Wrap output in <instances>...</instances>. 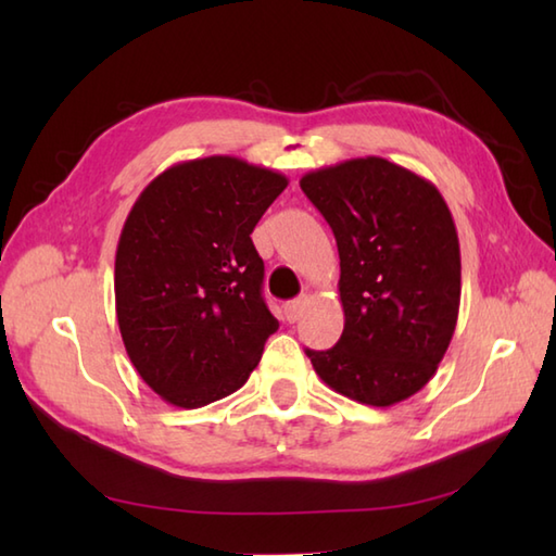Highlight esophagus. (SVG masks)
<instances>
[{
  "instance_id": "esophagus-1",
  "label": "esophagus",
  "mask_w": 556,
  "mask_h": 556,
  "mask_svg": "<svg viewBox=\"0 0 556 556\" xmlns=\"http://www.w3.org/2000/svg\"><path fill=\"white\" fill-rule=\"evenodd\" d=\"M303 311H305V301H289L287 305H285V317H287V323H296L299 317L303 315Z\"/></svg>"
}]
</instances>
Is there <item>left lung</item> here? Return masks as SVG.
<instances>
[{
    "label": "left lung",
    "instance_id": "8db88e82",
    "mask_svg": "<svg viewBox=\"0 0 556 556\" xmlns=\"http://www.w3.org/2000/svg\"><path fill=\"white\" fill-rule=\"evenodd\" d=\"M303 193L339 248L344 332L311 351L317 377L358 404L387 408L432 380L454 337L460 251L442 193L384 157L308 172Z\"/></svg>",
    "mask_w": 556,
    "mask_h": 556
}]
</instances>
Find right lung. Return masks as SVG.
<instances>
[{"label": "right lung", "instance_id": "obj_1", "mask_svg": "<svg viewBox=\"0 0 556 556\" xmlns=\"http://www.w3.org/2000/svg\"><path fill=\"white\" fill-rule=\"evenodd\" d=\"M287 186L275 169L212 155L164 169L128 212L116 320L134 368L167 404L200 408L233 394L279 329L251 233Z\"/></svg>", "mask_w": 556, "mask_h": 556}]
</instances>
